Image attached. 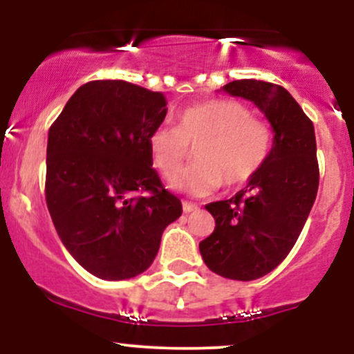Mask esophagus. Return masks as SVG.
Wrapping results in <instances>:
<instances>
[{"mask_svg": "<svg viewBox=\"0 0 354 354\" xmlns=\"http://www.w3.org/2000/svg\"><path fill=\"white\" fill-rule=\"evenodd\" d=\"M198 209V205H193V203L189 201H183V211L185 213H191V211H196Z\"/></svg>", "mask_w": 354, "mask_h": 354, "instance_id": "esophagus-1", "label": "esophagus"}]
</instances>
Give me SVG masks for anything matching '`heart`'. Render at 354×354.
Wrapping results in <instances>:
<instances>
[{
	"label": "heart",
	"instance_id": "1",
	"mask_svg": "<svg viewBox=\"0 0 354 354\" xmlns=\"http://www.w3.org/2000/svg\"><path fill=\"white\" fill-rule=\"evenodd\" d=\"M273 128L238 100H213L178 115L176 128L158 126L148 136L154 168L166 181L180 180L191 151L196 166L180 185L191 194H206L223 185H245L265 165L273 148Z\"/></svg>",
	"mask_w": 354,
	"mask_h": 354
}]
</instances>
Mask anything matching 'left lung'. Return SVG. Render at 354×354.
<instances>
[{
    "mask_svg": "<svg viewBox=\"0 0 354 354\" xmlns=\"http://www.w3.org/2000/svg\"><path fill=\"white\" fill-rule=\"evenodd\" d=\"M265 113L274 140L246 188L206 205L214 231L200 243L203 261L223 278L251 281L273 271L301 233L316 200L319 168L315 126L283 86L238 80L223 86Z\"/></svg>",
    "mask_w": 354,
    "mask_h": 354,
    "instance_id": "1",
    "label": "left lung"
}]
</instances>
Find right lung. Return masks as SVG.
Listing matches in <instances>:
<instances>
[{
    "instance_id": "1",
    "label": "right lung",
    "mask_w": 354,
    "mask_h": 354,
    "mask_svg": "<svg viewBox=\"0 0 354 354\" xmlns=\"http://www.w3.org/2000/svg\"><path fill=\"white\" fill-rule=\"evenodd\" d=\"M166 104L163 93L128 81H89L48 133V211L66 250L96 278L148 270L165 228L181 216L148 151Z\"/></svg>"
}]
</instances>
